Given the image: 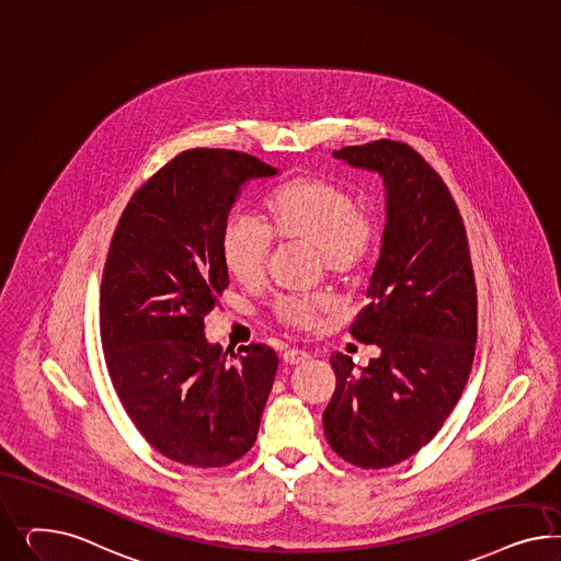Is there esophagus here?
Returning a JSON list of instances; mask_svg holds the SVG:
<instances>
[{"label": "esophagus", "instance_id": "esophagus-1", "mask_svg": "<svg viewBox=\"0 0 561 561\" xmlns=\"http://www.w3.org/2000/svg\"><path fill=\"white\" fill-rule=\"evenodd\" d=\"M308 353L306 351H300V348H288L284 355H282V359H284V364L288 365H298L304 364V362H308Z\"/></svg>", "mask_w": 561, "mask_h": 561}]
</instances>
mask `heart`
Wrapping results in <instances>:
<instances>
[{"label": "heart", "mask_w": 561, "mask_h": 561, "mask_svg": "<svg viewBox=\"0 0 561 561\" xmlns=\"http://www.w3.org/2000/svg\"><path fill=\"white\" fill-rule=\"evenodd\" d=\"M263 225L232 216L222 228L220 251L228 273L242 288L257 289L267 275L272 239L312 249L324 273L351 279L364 270L378 244V218L359 208L345 187L320 178H294L273 190L263 204ZM334 308L327 294L282 296L272 317L294 331H312Z\"/></svg>", "instance_id": "obj_1"}]
</instances>
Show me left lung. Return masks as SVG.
<instances>
[{
	"label": "left lung",
	"instance_id": "1",
	"mask_svg": "<svg viewBox=\"0 0 561 561\" xmlns=\"http://www.w3.org/2000/svg\"><path fill=\"white\" fill-rule=\"evenodd\" d=\"M386 183V228L351 336L378 345L362 371L331 355L336 378L322 414L334 454L379 470L439 433L470 378L478 294L463 218L439 173L407 142L374 140L334 151Z\"/></svg>",
	"mask_w": 561,
	"mask_h": 561
}]
</instances>
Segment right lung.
I'll return each mask as SVG.
<instances>
[{
    "instance_id": "right-lung-1",
    "label": "right lung",
    "mask_w": 561,
    "mask_h": 561,
    "mask_svg": "<svg viewBox=\"0 0 561 561\" xmlns=\"http://www.w3.org/2000/svg\"><path fill=\"white\" fill-rule=\"evenodd\" d=\"M277 169L247 152L183 151L140 185L110 242L100 334L122 407L159 454L222 468L257 439L277 355L206 341L204 317L228 288L222 228L244 182Z\"/></svg>"
}]
</instances>
